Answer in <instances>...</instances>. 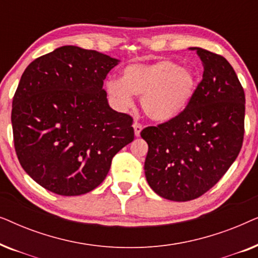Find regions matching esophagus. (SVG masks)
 <instances>
[{
	"label": "esophagus",
	"mask_w": 258,
	"mask_h": 258,
	"mask_svg": "<svg viewBox=\"0 0 258 258\" xmlns=\"http://www.w3.org/2000/svg\"><path fill=\"white\" fill-rule=\"evenodd\" d=\"M133 126H134V133H135V136H136V137H140L141 132H142V125H141L140 123L135 122V123H134V124H133Z\"/></svg>",
	"instance_id": "obj_1"
}]
</instances>
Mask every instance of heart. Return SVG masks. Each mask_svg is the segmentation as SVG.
<instances>
[{
	"label": "heart",
	"instance_id": "b5f03b06",
	"mask_svg": "<svg viewBox=\"0 0 258 258\" xmlns=\"http://www.w3.org/2000/svg\"><path fill=\"white\" fill-rule=\"evenodd\" d=\"M105 88L119 110L132 108L135 95L141 96V105L148 117L169 122L189 107L197 88V77L188 67L178 66L171 59H160L126 66L121 79L108 81Z\"/></svg>",
	"mask_w": 258,
	"mask_h": 258
}]
</instances>
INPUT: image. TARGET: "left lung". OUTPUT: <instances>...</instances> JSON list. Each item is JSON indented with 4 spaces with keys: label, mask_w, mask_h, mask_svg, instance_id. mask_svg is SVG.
<instances>
[{
    "label": "left lung",
    "mask_w": 258,
    "mask_h": 258,
    "mask_svg": "<svg viewBox=\"0 0 258 258\" xmlns=\"http://www.w3.org/2000/svg\"><path fill=\"white\" fill-rule=\"evenodd\" d=\"M203 77L177 118L141 133L148 143L144 172L163 199L186 202L202 196L234 163L244 135V90L227 59L192 47Z\"/></svg>",
    "instance_id": "8db88e82"
}]
</instances>
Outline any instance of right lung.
I'll return each instance as SVG.
<instances>
[{
  "mask_svg": "<svg viewBox=\"0 0 258 258\" xmlns=\"http://www.w3.org/2000/svg\"><path fill=\"white\" fill-rule=\"evenodd\" d=\"M119 59L63 45L30 63L13 100L16 155L49 191L83 195L107 177L112 157L133 142V118L108 103L103 81Z\"/></svg>",
  "mask_w": 258,
  "mask_h": 258,
  "instance_id": "1",
  "label": "right lung"
}]
</instances>
